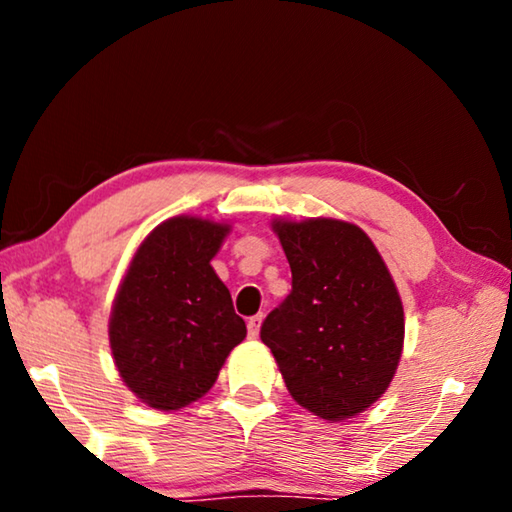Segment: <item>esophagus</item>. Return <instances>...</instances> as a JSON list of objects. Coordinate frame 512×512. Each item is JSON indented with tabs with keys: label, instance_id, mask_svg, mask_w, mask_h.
Segmentation results:
<instances>
[{
	"label": "esophagus",
	"instance_id": "1",
	"mask_svg": "<svg viewBox=\"0 0 512 512\" xmlns=\"http://www.w3.org/2000/svg\"><path fill=\"white\" fill-rule=\"evenodd\" d=\"M264 314H257L248 320V339H257L259 336V327H262Z\"/></svg>",
	"mask_w": 512,
	"mask_h": 512
}]
</instances>
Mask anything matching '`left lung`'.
Wrapping results in <instances>:
<instances>
[{
    "mask_svg": "<svg viewBox=\"0 0 512 512\" xmlns=\"http://www.w3.org/2000/svg\"><path fill=\"white\" fill-rule=\"evenodd\" d=\"M273 230L289 259L291 293L259 334L293 400L323 420L352 418L386 393L400 363V293L357 225L273 221Z\"/></svg>",
    "mask_w": 512,
    "mask_h": 512,
    "instance_id": "obj_1",
    "label": "left lung"
}]
</instances>
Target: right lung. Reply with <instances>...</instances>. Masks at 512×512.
<instances>
[{"instance_id":"right-lung-1","label":"right lung","mask_w":512,"mask_h":512,"mask_svg":"<svg viewBox=\"0 0 512 512\" xmlns=\"http://www.w3.org/2000/svg\"><path fill=\"white\" fill-rule=\"evenodd\" d=\"M228 232L225 223L173 216L142 241L121 280L108 327L112 357L151 409L176 411L203 397L246 339L210 264Z\"/></svg>"}]
</instances>
